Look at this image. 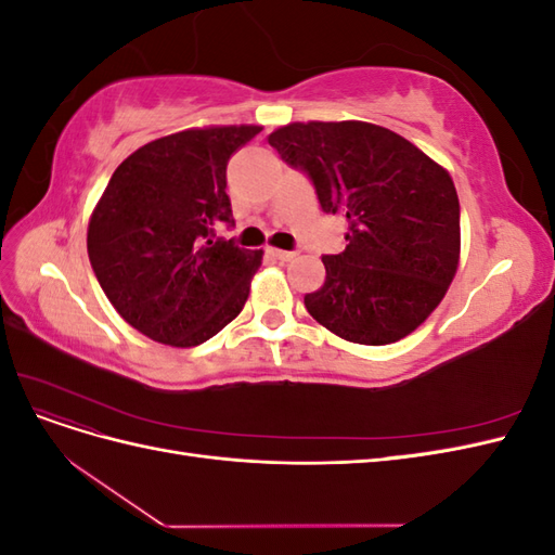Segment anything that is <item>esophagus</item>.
Instances as JSON below:
<instances>
[{
  "label": "esophagus",
  "mask_w": 555,
  "mask_h": 555,
  "mask_svg": "<svg viewBox=\"0 0 555 555\" xmlns=\"http://www.w3.org/2000/svg\"><path fill=\"white\" fill-rule=\"evenodd\" d=\"M268 251H271V255L275 259H280V261H292L296 257V251H292V249H275V247H271Z\"/></svg>",
  "instance_id": "obj_1"
}]
</instances>
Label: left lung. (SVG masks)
<instances>
[{
	"label": "left lung",
	"instance_id": "8db88e82",
	"mask_svg": "<svg viewBox=\"0 0 555 555\" xmlns=\"http://www.w3.org/2000/svg\"><path fill=\"white\" fill-rule=\"evenodd\" d=\"M308 173L324 212L347 220V247L322 257L306 308L331 333L389 345L440 306L461 257V206L447 169L379 125L292 122L268 137Z\"/></svg>",
	"mask_w": 555,
	"mask_h": 555
}]
</instances>
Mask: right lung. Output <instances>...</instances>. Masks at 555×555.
Returning a JSON list of instances; mask_svg holds the SVG:
<instances>
[{"mask_svg": "<svg viewBox=\"0 0 555 555\" xmlns=\"http://www.w3.org/2000/svg\"><path fill=\"white\" fill-rule=\"evenodd\" d=\"M259 131L204 127L150 141L99 198L88 227L92 271L150 340L196 347L241 314L263 251L215 238L212 227L233 224L227 164Z\"/></svg>", "mask_w": 555, "mask_h": 555, "instance_id": "1", "label": "right lung"}]
</instances>
